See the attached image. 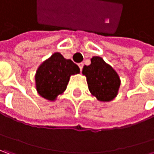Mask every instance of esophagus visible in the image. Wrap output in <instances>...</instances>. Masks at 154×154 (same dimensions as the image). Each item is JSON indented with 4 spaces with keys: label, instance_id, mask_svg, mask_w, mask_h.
Wrapping results in <instances>:
<instances>
[{
    "label": "esophagus",
    "instance_id": "1",
    "mask_svg": "<svg viewBox=\"0 0 154 154\" xmlns=\"http://www.w3.org/2000/svg\"><path fill=\"white\" fill-rule=\"evenodd\" d=\"M78 66H79V68H80V70L82 71L83 67H84V64H83V63H79V64H78Z\"/></svg>",
    "mask_w": 154,
    "mask_h": 154
}]
</instances>
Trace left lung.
Segmentation results:
<instances>
[{"label": "left lung", "mask_w": 154, "mask_h": 154, "mask_svg": "<svg viewBox=\"0 0 154 154\" xmlns=\"http://www.w3.org/2000/svg\"><path fill=\"white\" fill-rule=\"evenodd\" d=\"M83 74L86 76L91 94L99 101L109 102L116 97L121 84L119 76L102 57H92L91 64L84 66Z\"/></svg>", "instance_id": "obj_1"}]
</instances>
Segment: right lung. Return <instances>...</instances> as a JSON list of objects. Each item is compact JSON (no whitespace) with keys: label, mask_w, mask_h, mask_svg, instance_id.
Instances as JSON below:
<instances>
[{"label":"right lung","mask_w":154,"mask_h":154,"mask_svg":"<svg viewBox=\"0 0 154 154\" xmlns=\"http://www.w3.org/2000/svg\"><path fill=\"white\" fill-rule=\"evenodd\" d=\"M79 72L77 64L56 52L38 69L35 76L38 93L44 98L53 101L65 90L70 76Z\"/></svg>","instance_id":"1"}]
</instances>
